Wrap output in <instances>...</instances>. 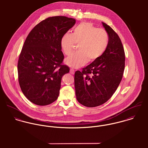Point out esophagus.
<instances>
[{
    "label": "esophagus",
    "mask_w": 148,
    "mask_h": 148,
    "mask_svg": "<svg viewBox=\"0 0 148 148\" xmlns=\"http://www.w3.org/2000/svg\"><path fill=\"white\" fill-rule=\"evenodd\" d=\"M70 73L72 74V75H73L75 73V70L73 69V68H71L70 69Z\"/></svg>",
    "instance_id": "obj_1"
}]
</instances>
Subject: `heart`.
I'll return each instance as SVG.
<instances>
[{
  "label": "heart",
  "instance_id": "obj_1",
  "mask_svg": "<svg viewBox=\"0 0 148 148\" xmlns=\"http://www.w3.org/2000/svg\"><path fill=\"white\" fill-rule=\"evenodd\" d=\"M108 43L109 36L106 30L89 22L79 24L73 29L72 34H64L60 40L62 48L66 56L72 53L75 44L78 45V51L65 60V63L74 68L99 59L106 52Z\"/></svg>",
  "mask_w": 148,
  "mask_h": 148
}]
</instances>
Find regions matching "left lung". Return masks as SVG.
Masks as SVG:
<instances>
[{
    "mask_svg": "<svg viewBox=\"0 0 148 148\" xmlns=\"http://www.w3.org/2000/svg\"><path fill=\"white\" fill-rule=\"evenodd\" d=\"M109 36L106 52L97 60L75 73V87L77 101L87 107L106 103L120 84L125 68V52L117 34L102 22Z\"/></svg>",
    "mask_w": 148,
    "mask_h": 148,
    "instance_id": "obj_1",
    "label": "left lung"
}]
</instances>
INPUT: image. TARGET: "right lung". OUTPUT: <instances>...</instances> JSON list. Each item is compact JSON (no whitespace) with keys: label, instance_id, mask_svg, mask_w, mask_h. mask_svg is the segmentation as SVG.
<instances>
[{"label":"right lung","instance_id":"obj_1","mask_svg":"<svg viewBox=\"0 0 148 148\" xmlns=\"http://www.w3.org/2000/svg\"><path fill=\"white\" fill-rule=\"evenodd\" d=\"M75 23V19L63 16L49 17L27 36L18 63V81L22 92L32 103L47 106L58 98L62 78L69 72L62 64L60 40Z\"/></svg>","mask_w":148,"mask_h":148}]
</instances>
